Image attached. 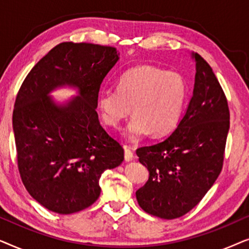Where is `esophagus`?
Masks as SVG:
<instances>
[{
	"mask_svg": "<svg viewBox=\"0 0 249 249\" xmlns=\"http://www.w3.org/2000/svg\"><path fill=\"white\" fill-rule=\"evenodd\" d=\"M132 160H134V153H132V151L128 147V146H125L124 147V161L130 162V161H132Z\"/></svg>",
	"mask_w": 249,
	"mask_h": 249,
	"instance_id": "34e87169",
	"label": "esophagus"
}]
</instances>
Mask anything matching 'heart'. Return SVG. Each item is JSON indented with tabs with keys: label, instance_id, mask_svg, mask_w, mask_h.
Here are the masks:
<instances>
[{
	"label": "heart",
	"instance_id": "heart-1",
	"mask_svg": "<svg viewBox=\"0 0 249 249\" xmlns=\"http://www.w3.org/2000/svg\"><path fill=\"white\" fill-rule=\"evenodd\" d=\"M187 96L185 79L177 72L153 66H139L120 77L117 89H103L97 96L105 124L117 128L130 114L127 136L132 139L151 132L163 136L179 124Z\"/></svg>",
	"mask_w": 249,
	"mask_h": 249
}]
</instances>
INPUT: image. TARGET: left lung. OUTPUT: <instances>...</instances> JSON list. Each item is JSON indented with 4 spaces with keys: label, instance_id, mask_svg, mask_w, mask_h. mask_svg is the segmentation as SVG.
<instances>
[{
    "label": "left lung",
    "instance_id": "left-lung-1",
    "mask_svg": "<svg viewBox=\"0 0 249 249\" xmlns=\"http://www.w3.org/2000/svg\"><path fill=\"white\" fill-rule=\"evenodd\" d=\"M196 62L193 97L178 127L164 141L136 151L149 171L136 192L139 206L161 219H177L198 204L219 177L230 127L228 101L210 64Z\"/></svg>",
    "mask_w": 249,
    "mask_h": 249
}]
</instances>
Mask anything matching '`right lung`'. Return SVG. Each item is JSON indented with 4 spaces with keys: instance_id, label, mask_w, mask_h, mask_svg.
I'll return each instance as SVG.
<instances>
[{
    "instance_id": "obj_1",
    "label": "right lung",
    "mask_w": 249,
    "mask_h": 249,
    "mask_svg": "<svg viewBox=\"0 0 249 249\" xmlns=\"http://www.w3.org/2000/svg\"><path fill=\"white\" fill-rule=\"evenodd\" d=\"M119 60L117 49L64 42L30 70L17 95L12 124L17 162L26 189L59 214L96 202L105 170L124 161V148L105 131L96 112L102 81ZM69 84L80 96L56 106L48 96Z\"/></svg>"
}]
</instances>
